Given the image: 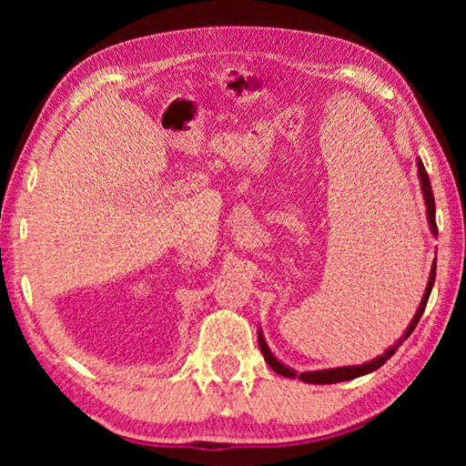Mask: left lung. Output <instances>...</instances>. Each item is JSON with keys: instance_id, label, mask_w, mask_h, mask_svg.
<instances>
[{"instance_id": "obj_1", "label": "left lung", "mask_w": 466, "mask_h": 466, "mask_svg": "<svg viewBox=\"0 0 466 466\" xmlns=\"http://www.w3.org/2000/svg\"><path fill=\"white\" fill-rule=\"evenodd\" d=\"M417 175H420L421 180V191H423V199H425V208H428V219H430V226H431V232L438 234V226H436V203H433V193H431V185H430V177L428 172H425V167L421 160H417ZM433 281H436V261L431 265V273H430V281H428V288H425V294L421 298V304L420 309H417L415 317L411 320V325L407 327L405 335L400 341L394 343L390 350H386L380 358H376L372 361H368V364H361V366H343V368H330V370H319V372H302V374H296L294 370H289L288 366H283L281 361H278L273 358V353L269 351V347H267L263 335L258 333V347H261V353L267 364L271 366L273 372H278L286 378H299L302 382H309V384H333V382H345V380H351V378H358V376H364L374 372V370L380 368L386 360H390L394 356V351L399 350L400 343L405 341V339L413 333V329L417 327V322H420L421 314L425 310V306H428V299L431 294V288H433Z\"/></svg>"}]
</instances>
